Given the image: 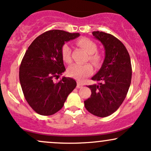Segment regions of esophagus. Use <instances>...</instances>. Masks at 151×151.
Returning <instances> with one entry per match:
<instances>
[{
    "label": "esophagus",
    "instance_id": "1",
    "mask_svg": "<svg viewBox=\"0 0 151 151\" xmlns=\"http://www.w3.org/2000/svg\"><path fill=\"white\" fill-rule=\"evenodd\" d=\"M83 85H84V84H83L82 83H81L80 81H77V88H81Z\"/></svg>",
    "mask_w": 151,
    "mask_h": 151
}]
</instances>
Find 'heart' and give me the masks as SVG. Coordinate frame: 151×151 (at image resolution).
<instances>
[{
    "mask_svg": "<svg viewBox=\"0 0 151 151\" xmlns=\"http://www.w3.org/2000/svg\"><path fill=\"white\" fill-rule=\"evenodd\" d=\"M77 45L81 47L82 49L89 54V60L94 65L98 66L101 62V56L100 54L96 52L97 45L96 44L88 37H83L77 40ZM61 55L62 60L67 63L72 62L71 58L70 47L67 44L63 45L61 48ZM93 67L91 64L84 65H73L70 66L67 70V73L70 77L75 78L79 80H82L85 77H89L93 73Z\"/></svg>",
    "mask_w": 151,
    "mask_h": 151,
    "instance_id": "heart-1",
    "label": "heart"
}]
</instances>
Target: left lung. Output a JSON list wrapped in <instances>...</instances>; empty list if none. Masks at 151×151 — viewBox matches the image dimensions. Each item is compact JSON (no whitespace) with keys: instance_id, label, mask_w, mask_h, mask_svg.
<instances>
[{"instance_id":"1","label":"left lung","mask_w":151,"mask_h":151,"mask_svg":"<svg viewBox=\"0 0 151 151\" xmlns=\"http://www.w3.org/2000/svg\"><path fill=\"white\" fill-rule=\"evenodd\" d=\"M92 34L104 47L105 58L100 70L91 78L98 84L87 86L91 94L84 101V106L93 115L106 117L125 99L132 76L131 59L124 45L112 35L99 31Z\"/></svg>"}]
</instances>
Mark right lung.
<instances>
[{"label": "right lung", "instance_id": "1", "mask_svg": "<svg viewBox=\"0 0 151 151\" xmlns=\"http://www.w3.org/2000/svg\"><path fill=\"white\" fill-rule=\"evenodd\" d=\"M79 35L49 30L36 37L27 48L20 66L19 79L26 101L37 114L50 116L57 113L77 86L70 77H63L56 83L53 79L66 70L61 55L62 45Z\"/></svg>", "mask_w": 151, "mask_h": 151}]
</instances>
